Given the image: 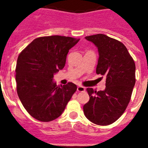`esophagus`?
<instances>
[{"mask_svg":"<svg viewBox=\"0 0 148 148\" xmlns=\"http://www.w3.org/2000/svg\"><path fill=\"white\" fill-rule=\"evenodd\" d=\"M86 88L83 86H78V87H77V91L78 92H84Z\"/></svg>","mask_w":148,"mask_h":148,"instance_id":"1","label":"esophagus"}]
</instances>
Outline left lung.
Here are the masks:
<instances>
[{
    "mask_svg": "<svg viewBox=\"0 0 148 148\" xmlns=\"http://www.w3.org/2000/svg\"><path fill=\"white\" fill-rule=\"evenodd\" d=\"M98 47L99 58L96 73L106 76L105 90L87 88L90 100L84 113L91 122L109 125L119 118L131 99L136 83V65L126 47L104 34L85 37Z\"/></svg>",
    "mask_w": 148,
    "mask_h": 148,
    "instance_id": "8db88e82",
    "label": "left lung"
}]
</instances>
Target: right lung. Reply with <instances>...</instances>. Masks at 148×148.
Instances as JSON below:
<instances>
[{"instance_id": "right-lung-1", "label": "right lung", "mask_w": 148, "mask_h": 148, "mask_svg": "<svg viewBox=\"0 0 148 148\" xmlns=\"http://www.w3.org/2000/svg\"><path fill=\"white\" fill-rule=\"evenodd\" d=\"M79 39L60 35L35 38L18 56L15 69L17 93L35 119L48 122L59 117L77 86H57L54 74L64 67L67 53Z\"/></svg>"}]
</instances>
